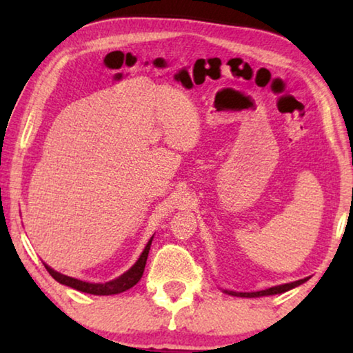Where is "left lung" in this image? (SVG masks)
<instances>
[{
	"label": "left lung",
	"instance_id": "obj_1",
	"mask_svg": "<svg viewBox=\"0 0 353 353\" xmlns=\"http://www.w3.org/2000/svg\"><path fill=\"white\" fill-rule=\"evenodd\" d=\"M310 277L305 279H301V280H296V282H291V283H283V285H277V286H271V288L268 290H261V291H252V292H238V291H229V290H223V292L229 296H236V297H263V296H274V294H282V292L290 291L292 288H296V286L305 283Z\"/></svg>",
	"mask_w": 353,
	"mask_h": 353
}]
</instances>
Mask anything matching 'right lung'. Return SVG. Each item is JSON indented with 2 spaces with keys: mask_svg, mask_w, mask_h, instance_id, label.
Instances as JSON below:
<instances>
[{
  "mask_svg": "<svg viewBox=\"0 0 353 353\" xmlns=\"http://www.w3.org/2000/svg\"><path fill=\"white\" fill-rule=\"evenodd\" d=\"M152 238L148 241V244L143 249L141 255L139 256V260L134 263L132 268H129V270L121 274V276L110 280V282H105V283H90V282H82V280H77L73 277H68L65 276V274H61L52 270L51 266L45 265L46 271L51 274V277L57 280L59 283L62 285H67L70 288H74L81 292H87V294H94V296H112V294H119V292L126 291L129 288H132L134 285H137L140 282V279L143 276V271H145V266H146V260H148V254H149V249H151V243H152Z\"/></svg>",
  "mask_w": 353,
  "mask_h": 353,
  "instance_id": "right-lung-1",
  "label": "right lung"
}]
</instances>
